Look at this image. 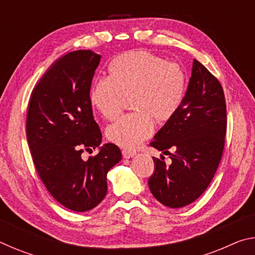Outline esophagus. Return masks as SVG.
Wrapping results in <instances>:
<instances>
[{
    "label": "esophagus",
    "mask_w": 255,
    "mask_h": 255,
    "mask_svg": "<svg viewBox=\"0 0 255 255\" xmlns=\"http://www.w3.org/2000/svg\"><path fill=\"white\" fill-rule=\"evenodd\" d=\"M136 155V152H132V150H127V149H124L123 150V156L124 158H131Z\"/></svg>",
    "instance_id": "1"
}]
</instances>
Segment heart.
Listing matches in <instances>:
<instances>
[{"mask_svg":"<svg viewBox=\"0 0 255 255\" xmlns=\"http://www.w3.org/2000/svg\"><path fill=\"white\" fill-rule=\"evenodd\" d=\"M109 77L93 82L89 100L103 118L111 120L130 98L131 112L107 128V137L125 148H136L153 132L154 122H169L187 93V75L175 63L144 50L128 51L110 63Z\"/></svg>","mask_w":255,"mask_h":255,"instance_id":"obj_1","label":"heart"}]
</instances>
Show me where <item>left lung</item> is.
Segmentation results:
<instances>
[{"label":"left lung","mask_w":255,"mask_h":255,"mask_svg":"<svg viewBox=\"0 0 255 255\" xmlns=\"http://www.w3.org/2000/svg\"><path fill=\"white\" fill-rule=\"evenodd\" d=\"M226 103L219 81L197 59L184 101L173 118L154 136L150 146L170 154V165L153 157L148 180L152 195L164 206L181 208L197 200L208 187L221 162L226 135Z\"/></svg>","instance_id":"left-lung-1"}]
</instances>
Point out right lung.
<instances>
[{
	"instance_id": "add662e5",
	"label": "right lung",
	"mask_w": 255,
	"mask_h": 255,
	"mask_svg": "<svg viewBox=\"0 0 255 255\" xmlns=\"http://www.w3.org/2000/svg\"><path fill=\"white\" fill-rule=\"evenodd\" d=\"M101 55L76 50L51 65L32 90L27 112V139L36 170L59 204L83 213L107 195V173L122 159L118 146H100L89 92ZM99 147L88 161L84 149Z\"/></svg>"
}]
</instances>
